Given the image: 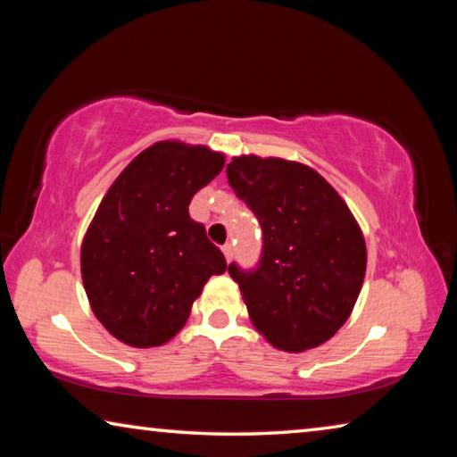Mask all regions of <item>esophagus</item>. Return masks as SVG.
<instances>
[{"label": "esophagus", "instance_id": "esophagus-1", "mask_svg": "<svg viewBox=\"0 0 457 457\" xmlns=\"http://www.w3.org/2000/svg\"><path fill=\"white\" fill-rule=\"evenodd\" d=\"M221 250H223V256H226V260H228V262H231V258H234V245H231V244H226V245L221 247Z\"/></svg>", "mask_w": 457, "mask_h": 457}]
</instances>
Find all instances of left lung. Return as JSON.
Instances as JSON below:
<instances>
[{"label":"left lung","mask_w":457,"mask_h":457,"mask_svg":"<svg viewBox=\"0 0 457 457\" xmlns=\"http://www.w3.org/2000/svg\"><path fill=\"white\" fill-rule=\"evenodd\" d=\"M226 173L264 234L256 268H228L252 324L288 353L327 343L351 316L365 280L367 245L357 220L332 185L303 163L242 154Z\"/></svg>","instance_id":"left-lung-1"}]
</instances>
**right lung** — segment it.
Wrapping results in <instances>:
<instances>
[{"instance_id": "obj_1", "label": "right lung", "mask_w": 457, "mask_h": 457, "mask_svg": "<svg viewBox=\"0 0 457 457\" xmlns=\"http://www.w3.org/2000/svg\"><path fill=\"white\" fill-rule=\"evenodd\" d=\"M226 163L201 145L161 141L125 167L90 221L82 282L96 319L137 349L161 346L187 322L212 276L228 270L189 204Z\"/></svg>"}]
</instances>
